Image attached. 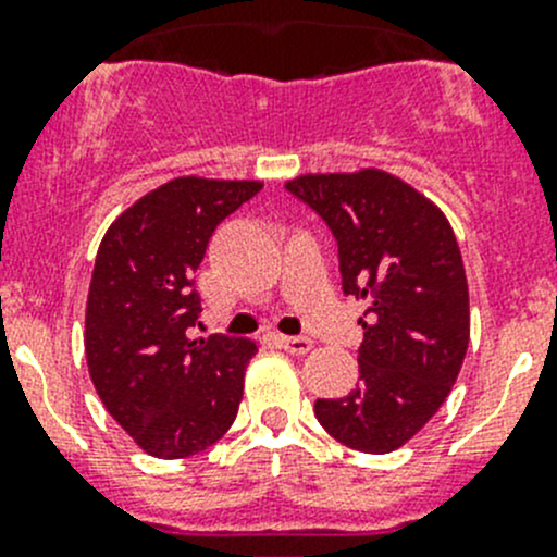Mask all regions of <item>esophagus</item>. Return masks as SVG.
I'll list each match as a JSON object with an SVG mask.
<instances>
[{
	"label": "esophagus",
	"instance_id": "34e87169",
	"mask_svg": "<svg viewBox=\"0 0 557 557\" xmlns=\"http://www.w3.org/2000/svg\"><path fill=\"white\" fill-rule=\"evenodd\" d=\"M277 342L285 352H294V356H305L312 350L310 336H277Z\"/></svg>",
	"mask_w": 557,
	"mask_h": 557
}]
</instances>
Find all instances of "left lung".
Masks as SVG:
<instances>
[{
  "mask_svg": "<svg viewBox=\"0 0 557 557\" xmlns=\"http://www.w3.org/2000/svg\"><path fill=\"white\" fill-rule=\"evenodd\" d=\"M285 188L334 234L345 296L369 301L358 383L318 398L314 418L352 450H396L450 396L469 347V285L450 223L380 170L301 174Z\"/></svg>",
  "mask_w": 557,
  "mask_h": 557,
  "instance_id": "1",
  "label": "left lung"
}]
</instances>
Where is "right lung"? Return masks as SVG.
<instances>
[{
  "label": "right lung",
  "instance_id": "right-lung-1",
  "mask_svg": "<svg viewBox=\"0 0 557 557\" xmlns=\"http://www.w3.org/2000/svg\"><path fill=\"white\" fill-rule=\"evenodd\" d=\"M261 190L256 180L177 177L134 201L99 245L86 307L94 387L123 431L156 458L215 445L237 418L256 345L190 339L201 296L194 272L223 218Z\"/></svg>",
  "mask_w": 557,
  "mask_h": 557
}]
</instances>
